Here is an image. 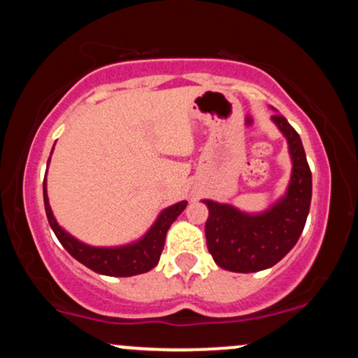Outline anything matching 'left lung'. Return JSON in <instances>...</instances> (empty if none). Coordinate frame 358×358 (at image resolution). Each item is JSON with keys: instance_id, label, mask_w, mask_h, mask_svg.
<instances>
[{"instance_id": "1", "label": "left lung", "mask_w": 358, "mask_h": 358, "mask_svg": "<svg viewBox=\"0 0 358 358\" xmlns=\"http://www.w3.org/2000/svg\"><path fill=\"white\" fill-rule=\"evenodd\" d=\"M271 121L286 138L293 165L285 195L266 210L254 213L231 203L202 200L208 208V252L217 266L232 273H257L281 261L298 242L310 212L311 171L301 138L286 117L274 114Z\"/></svg>"}]
</instances>
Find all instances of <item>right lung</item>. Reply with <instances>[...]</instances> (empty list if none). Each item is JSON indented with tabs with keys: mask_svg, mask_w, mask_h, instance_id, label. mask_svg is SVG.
I'll list each match as a JSON object with an SVG mask.
<instances>
[{
	"mask_svg": "<svg viewBox=\"0 0 358 358\" xmlns=\"http://www.w3.org/2000/svg\"><path fill=\"white\" fill-rule=\"evenodd\" d=\"M48 163H50V158H48ZM43 202L48 224H50L52 231L55 232L57 239L60 241L65 250L73 259L82 262L85 268L92 269L94 273L116 278L136 276V274L148 273L158 264L163 245H165L168 229L171 227L176 217L185 210L188 203L187 200H182V202L163 208L145 236L129 242V244L113 245V248H97V245L85 244V242L73 237L72 234H69L64 227H60V224L53 217L50 202H48L47 178L43 180Z\"/></svg>",
	"mask_w": 358,
	"mask_h": 358,
	"instance_id": "obj_1",
	"label": "right lung"
}]
</instances>
